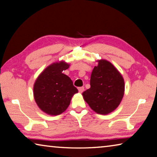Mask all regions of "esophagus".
<instances>
[{
    "label": "esophagus",
    "instance_id": "1",
    "mask_svg": "<svg viewBox=\"0 0 157 157\" xmlns=\"http://www.w3.org/2000/svg\"><path fill=\"white\" fill-rule=\"evenodd\" d=\"M78 90H79V93H82V92H83V91H84V86L79 87Z\"/></svg>",
    "mask_w": 157,
    "mask_h": 157
}]
</instances>
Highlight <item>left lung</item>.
Instances as JSON below:
<instances>
[{"instance_id":"obj_1","label":"left lung","mask_w":157,"mask_h":157,"mask_svg":"<svg viewBox=\"0 0 157 157\" xmlns=\"http://www.w3.org/2000/svg\"><path fill=\"white\" fill-rule=\"evenodd\" d=\"M90 79V89L82 93L84 100L95 112L106 115L120 105L124 92V79L111 62L98 61Z\"/></svg>"}]
</instances>
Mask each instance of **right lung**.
<instances>
[{
    "instance_id": "1",
    "label": "right lung",
    "mask_w": 157,
    "mask_h": 157,
    "mask_svg": "<svg viewBox=\"0 0 157 157\" xmlns=\"http://www.w3.org/2000/svg\"><path fill=\"white\" fill-rule=\"evenodd\" d=\"M69 66L63 61L53 63L44 69L34 82V100L40 109L48 115L63 113L73 95L78 92L71 78L63 73Z\"/></svg>"
}]
</instances>
